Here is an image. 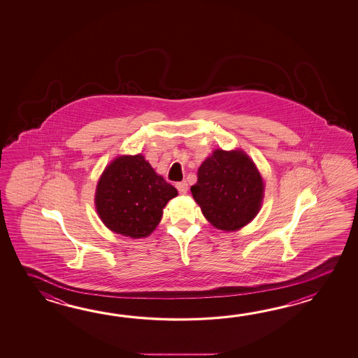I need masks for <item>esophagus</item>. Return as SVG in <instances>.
Segmentation results:
<instances>
[{"instance_id": "34e87169", "label": "esophagus", "mask_w": 358, "mask_h": 358, "mask_svg": "<svg viewBox=\"0 0 358 358\" xmlns=\"http://www.w3.org/2000/svg\"><path fill=\"white\" fill-rule=\"evenodd\" d=\"M176 189L179 190L180 194H185L188 192V182H185V180L176 182Z\"/></svg>"}]
</instances>
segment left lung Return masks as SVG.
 Returning a JSON list of instances; mask_svg holds the SVG:
<instances>
[{
  "instance_id": "1",
  "label": "left lung",
  "mask_w": 358,
  "mask_h": 358,
  "mask_svg": "<svg viewBox=\"0 0 358 358\" xmlns=\"http://www.w3.org/2000/svg\"><path fill=\"white\" fill-rule=\"evenodd\" d=\"M264 180L253 161L241 150H215L198 169L192 196L215 228L234 231L259 213Z\"/></svg>"
}]
</instances>
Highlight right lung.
<instances>
[{"instance_id": "obj_1", "label": "right lung", "mask_w": 358, "mask_h": 358, "mask_svg": "<svg viewBox=\"0 0 358 358\" xmlns=\"http://www.w3.org/2000/svg\"><path fill=\"white\" fill-rule=\"evenodd\" d=\"M178 190L156 174L142 155L119 156L99 178L94 203L107 228L130 238H145Z\"/></svg>"}]
</instances>
